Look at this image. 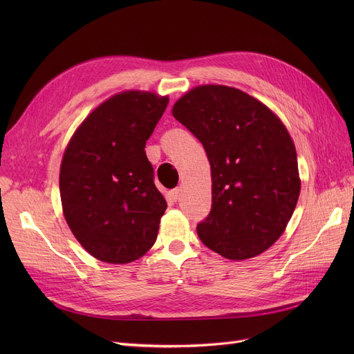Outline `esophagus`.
Listing matches in <instances>:
<instances>
[{"instance_id": "obj_1", "label": "esophagus", "mask_w": 354, "mask_h": 354, "mask_svg": "<svg viewBox=\"0 0 354 354\" xmlns=\"http://www.w3.org/2000/svg\"><path fill=\"white\" fill-rule=\"evenodd\" d=\"M180 194H181V189H178V187H177V189H173V190L169 192V198L173 199L174 202H177V201L180 199Z\"/></svg>"}]
</instances>
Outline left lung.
Masks as SVG:
<instances>
[{
    "label": "left lung",
    "mask_w": 354,
    "mask_h": 354,
    "mask_svg": "<svg viewBox=\"0 0 354 354\" xmlns=\"http://www.w3.org/2000/svg\"><path fill=\"white\" fill-rule=\"evenodd\" d=\"M173 115L211 165L212 205L196 226L199 239L229 260L261 254L283 233L301 187L285 125L261 102L226 85L190 90Z\"/></svg>",
    "instance_id": "obj_1"
}]
</instances>
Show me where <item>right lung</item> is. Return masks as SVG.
<instances>
[{
	"label": "right lung",
	"mask_w": 354,
	"mask_h": 354,
	"mask_svg": "<svg viewBox=\"0 0 354 354\" xmlns=\"http://www.w3.org/2000/svg\"><path fill=\"white\" fill-rule=\"evenodd\" d=\"M167 104L153 93L116 94L85 118L63 155V214L100 261L131 263L156 241L167 202L145 147Z\"/></svg>",
	"instance_id": "add662e5"
}]
</instances>
